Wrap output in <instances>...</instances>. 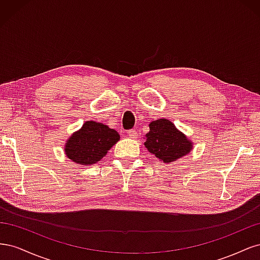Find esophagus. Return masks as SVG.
Listing matches in <instances>:
<instances>
[{
  "mask_svg": "<svg viewBox=\"0 0 260 260\" xmlns=\"http://www.w3.org/2000/svg\"><path fill=\"white\" fill-rule=\"evenodd\" d=\"M127 135H128L131 139H137V138L139 137V133H138V131H137V130H135V129L129 130Z\"/></svg>",
  "mask_w": 260,
  "mask_h": 260,
  "instance_id": "esophagus-1",
  "label": "esophagus"
}]
</instances>
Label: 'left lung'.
Wrapping results in <instances>:
<instances>
[{
	"mask_svg": "<svg viewBox=\"0 0 260 260\" xmlns=\"http://www.w3.org/2000/svg\"><path fill=\"white\" fill-rule=\"evenodd\" d=\"M144 142L147 151L161 161L169 164L190 153L193 148L191 140L179 131L166 118L152 121Z\"/></svg>",
	"mask_w": 260,
	"mask_h": 260,
	"instance_id": "8db88e82",
	"label": "left lung"
}]
</instances>
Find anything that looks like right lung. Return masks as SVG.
<instances>
[{"label":"right lung","mask_w":260,"mask_h":260,"mask_svg":"<svg viewBox=\"0 0 260 260\" xmlns=\"http://www.w3.org/2000/svg\"><path fill=\"white\" fill-rule=\"evenodd\" d=\"M120 136L108 125L86 121L80 130L70 137L65 145L69 159L79 165H93L100 161L119 141Z\"/></svg>","instance_id":"1"}]
</instances>
